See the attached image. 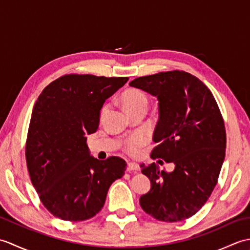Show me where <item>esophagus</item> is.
<instances>
[{
	"instance_id": "obj_1",
	"label": "esophagus",
	"mask_w": 250,
	"mask_h": 250,
	"mask_svg": "<svg viewBox=\"0 0 250 250\" xmlns=\"http://www.w3.org/2000/svg\"><path fill=\"white\" fill-rule=\"evenodd\" d=\"M126 169H128L129 172H139L141 167L137 163L130 162V163H128V168H126Z\"/></svg>"
}]
</instances>
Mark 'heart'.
I'll return each instance as SVG.
<instances>
[{"mask_svg": "<svg viewBox=\"0 0 250 250\" xmlns=\"http://www.w3.org/2000/svg\"><path fill=\"white\" fill-rule=\"evenodd\" d=\"M122 103H124L125 108L129 111V113L136 115L142 110H145L147 107L148 99L145 92L142 90L136 88H130L122 93ZM147 141V137L142 134L137 133L125 142V149L126 152L131 153V155H135L139 151L140 148L145 144Z\"/></svg>", "mask_w": 250, "mask_h": 250, "instance_id": "1", "label": "heart"}]
</instances>
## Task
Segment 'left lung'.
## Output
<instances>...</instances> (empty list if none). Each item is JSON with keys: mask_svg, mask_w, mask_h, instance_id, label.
I'll return each instance as SVG.
<instances>
[{"mask_svg": "<svg viewBox=\"0 0 250 250\" xmlns=\"http://www.w3.org/2000/svg\"><path fill=\"white\" fill-rule=\"evenodd\" d=\"M129 84L157 97L159 120L152 140L158 145L150 157L175 164L171 173L160 171L155 162L142 164L151 188L140 204L157 220L188 219L208 200L225 160L227 135L220 109L210 90L184 71L160 72Z\"/></svg>", "mask_w": 250, "mask_h": 250, "instance_id": "1", "label": "left lung"}]
</instances>
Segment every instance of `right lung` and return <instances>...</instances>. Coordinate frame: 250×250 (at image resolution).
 I'll list each match as a JSON object with an SVG mask.
<instances>
[{
	"label": "right lung",
	"instance_id": "obj_1",
	"mask_svg": "<svg viewBox=\"0 0 250 250\" xmlns=\"http://www.w3.org/2000/svg\"><path fill=\"white\" fill-rule=\"evenodd\" d=\"M128 79L68 74L50 83L35 102L26 167L42 203L58 218H92L104 206L110 185L124 176V159L90 156L86 135L98 130L104 102Z\"/></svg>",
	"mask_w": 250,
	"mask_h": 250
}]
</instances>
